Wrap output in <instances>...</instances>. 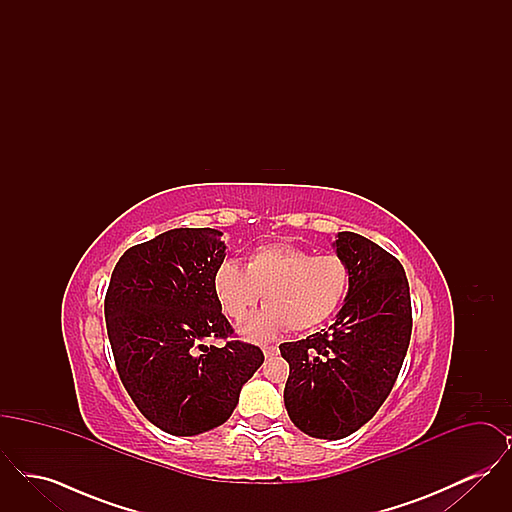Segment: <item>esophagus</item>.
Here are the masks:
<instances>
[{
  "instance_id": "1",
  "label": "esophagus",
  "mask_w": 512,
  "mask_h": 512,
  "mask_svg": "<svg viewBox=\"0 0 512 512\" xmlns=\"http://www.w3.org/2000/svg\"><path fill=\"white\" fill-rule=\"evenodd\" d=\"M263 353H265V357H272V355L278 353V347H276V345H265V347H263Z\"/></svg>"
}]
</instances>
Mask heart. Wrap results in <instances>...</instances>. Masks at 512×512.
I'll return each mask as SVG.
<instances>
[{
  "instance_id": "1",
  "label": "heart",
  "mask_w": 512,
  "mask_h": 512,
  "mask_svg": "<svg viewBox=\"0 0 512 512\" xmlns=\"http://www.w3.org/2000/svg\"><path fill=\"white\" fill-rule=\"evenodd\" d=\"M351 284V268L338 253L313 255L292 244L259 247L244 268L224 261L213 278L222 313L244 320L265 293V309L242 324L245 338L270 340L284 328L313 330L340 309Z\"/></svg>"
}]
</instances>
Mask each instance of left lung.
I'll return each instance as SVG.
<instances>
[{"label":"left lung","instance_id":"obj_1","mask_svg":"<svg viewBox=\"0 0 512 512\" xmlns=\"http://www.w3.org/2000/svg\"><path fill=\"white\" fill-rule=\"evenodd\" d=\"M334 245L351 268L336 322L280 345L290 365L288 414L301 432L320 439L347 438L376 414L397 380L413 332L403 265L355 232H340Z\"/></svg>","mask_w":512,"mask_h":512}]
</instances>
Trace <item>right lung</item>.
<instances>
[{
	"label": "right lung",
	"mask_w": 512,
	"mask_h": 512,
	"mask_svg": "<svg viewBox=\"0 0 512 512\" xmlns=\"http://www.w3.org/2000/svg\"><path fill=\"white\" fill-rule=\"evenodd\" d=\"M222 232L174 228L124 251L105 293V322L122 386L151 424L195 436L224 424L261 347L234 340L213 290ZM222 339V346L207 340Z\"/></svg>",
	"instance_id": "obj_1"
}]
</instances>
